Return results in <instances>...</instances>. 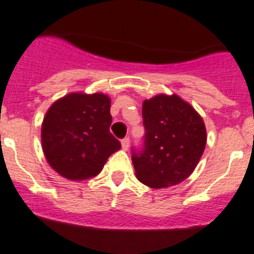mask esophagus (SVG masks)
Here are the masks:
<instances>
[{
    "mask_svg": "<svg viewBox=\"0 0 254 254\" xmlns=\"http://www.w3.org/2000/svg\"><path fill=\"white\" fill-rule=\"evenodd\" d=\"M122 148L124 150L129 149V138H124L122 140Z\"/></svg>",
    "mask_w": 254,
    "mask_h": 254,
    "instance_id": "esophagus-1",
    "label": "esophagus"
}]
</instances>
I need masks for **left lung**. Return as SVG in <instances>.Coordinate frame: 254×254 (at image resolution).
<instances>
[{
  "label": "left lung",
  "instance_id": "left-lung-1",
  "mask_svg": "<svg viewBox=\"0 0 254 254\" xmlns=\"http://www.w3.org/2000/svg\"><path fill=\"white\" fill-rule=\"evenodd\" d=\"M144 149L132 153L135 176L152 189L181 184L195 171L206 145L200 114L176 93L143 102Z\"/></svg>",
  "mask_w": 254,
  "mask_h": 254
}]
</instances>
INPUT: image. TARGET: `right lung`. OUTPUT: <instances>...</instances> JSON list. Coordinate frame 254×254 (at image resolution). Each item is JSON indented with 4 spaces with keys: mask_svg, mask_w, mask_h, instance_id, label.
Segmentation results:
<instances>
[{
    "mask_svg": "<svg viewBox=\"0 0 254 254\" xmlns=\"http://www.w3.org/2000/svg\"><path fill=\"white\" fill-rule=\"evenodd\" d=\"M111 100L105 93L72 92L48 109L42 148L49 166L72 181L99 175L122 144L110 132Z\"/></svg>",
    "mask_w": 254,
    "mask_h": 254,
    "instance_id": "add662e5",
    "label": "right lung"
}]
</instances>
